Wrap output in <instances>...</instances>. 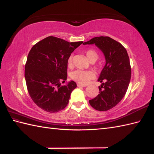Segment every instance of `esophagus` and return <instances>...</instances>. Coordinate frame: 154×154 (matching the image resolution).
Instances as JSON below:
<instances>
[{"mask_svg": "<svg viewBox=\"0 0 154 154\" xmlns=\"http://www.w3.org/2000/svg\"><path fill=\"white\" fill-rule=\"evenodd\" d=\"M77 86H78V87H86V86H87V85H86V84H80V83H78V84H77Z\"/></svg>", "mask_w": 154, "mask_h": 154, "instance_id": "1", "label": "esophagus"}]
</instances>
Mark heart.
Returning <instances> with one entry per match:
<instances>
[{
	"label": "heart",
	"instance_id": "b5f03b06",
	"mask_svg": "<svg viewBox=\"0 0 154 154\" xmlns=\"http://www.w3.org/2000/svg\"><path fill=\"white\" fill-rule=\"evenodd\" d=\"M86 56L89 60L92 59H97L98 54L94 50H88L86 51ZM72 57L70 56L68 59V65H71ZM94 76V74L90 70H76L74 71L71 74V78L73 80L77 81L78 82L82 84H87L89 81L91 80V78Z\"/></svg>",
	"mask_w": 154,
	"mask_h": 154
}]
</instances>
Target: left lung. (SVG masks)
<instances>
[{"mask_svg":"<svg viewBox=\"0 0 154 154\" xmlns=\"http://www.w3.org/2000/svg\"><path fill=\"white\" fill-rule=\"evenodd\" d=\"M84 45H95L105 58V64L98 81L100 94L89 101L90 105L100 111L115 107L124 97L131 77V67L127 51L120 43L109 37H95Z\"/></svg>","mask_w":154,"mask_h":154,"instance_id":"8db88e82","label":"left lung"}]
</instances>
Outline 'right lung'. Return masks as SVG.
Here are the masks:
<instances>
[{"label":"right lung","instance_id":"right-lung-1","mask_svg":"<svg viewBox=\"0 0 154 154\" xmlns=\"http://www.w3.org/2000/svg\"><path fill=\"white\" fill-rule=\"evenodd\" d=\"M83 42H68L49 36L31 49L25 66V79L31 98L39 107L57 112L66 107L76 84L67 79L68 59Z\"/></svg>","mask_w":154,"mask_h":154}]
</instances>
